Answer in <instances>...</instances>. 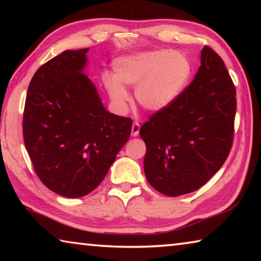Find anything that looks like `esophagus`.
Masks as SVG:
<instances>
[{
    "label": "esophagus",
    "mask_w": 261,
    "mask_h": 261,
    "mask_svg": "<svg viewBox=\"0 0 261 261\" xmlns=\"http://www.w3.org/2000/svg\"><path fill=\"white\" fill-rule=\"evenodd\" d=\"M139 130H140V125L138 122H135L134 124H132V127H131V136L132 137H137L139 135Z\"/></svg>",
    "instance_id": "obj_1"
}]
</instances>
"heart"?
Returning a JSON list of instances; mask_svg holds the SVG:
<instances>
[{"label": "heart", "instance_id": "1", "mask_svg": "<svg viewBox=\"0 0 261 261\" xmlns=\"http://www.w3.org/2000/svg\"><path fill=\"white\" fill-rule=\"evenodd\" d=\"M114 74L106 72L102 83L118 113L127 109L125 87H135V99L152 113L170 107L187 90L193 74V64L182 51L158 48L117 57Z\"/></svg>", "mask_w": 261, "mask_h": 261}]
</instances>
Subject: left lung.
<instances>
[{
    "label": "left lung",
    "mask_w": 261,
    "mask_h": 261,
    "mask_svg": "<svg viewBox=\"0 0 261 261\" xmlns=\"http://www.w3.org/2000/svg\"><path fill=\"white\" fill-rule=\"evenodd\" d=\"M235 95L222 59L205 46L187 90L139 131L146 144L145 176L154 189L169 197L182 196L218 173L231 148Z\"/></svg>",
    "instance_id": "1"
}]
</instances>
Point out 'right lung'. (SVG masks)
<instances>
[{
	"label": "right lung",
	"mask_w": 261,
	"mask_h": 261,
	"mask_svg": "<svg viewBox=\"0 0 261 261\" xmlns=\"http://www.w3.org/2000/svg\"><path fill=\"white\" fill-rule=\"evenodd\" d=\"M88 48L65 50L37 70L26 95L23 135L38 177L67 198L102 182L131 134V118L105 108L86 76Z\"/></svg>",
	"instance_id": "obj_1"
}]
</instances>
